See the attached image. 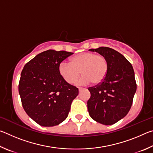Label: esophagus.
<instances>
[{
    "label": "esophagus",
    "instance_id": "esophagus-1",
    "mask_svg": "<svg viewBox=\"0 0 153 153\" xmlns=\"http://www.w3.org/2000/svg\"><path fill=\"white\" fill-rule=\"evenodd\" d=\"M78 90H79V92H81L82 91V90H84V88H78Z\"/></svg>",
    "mask_w": 153,
    "mask_h": 153
}]
</instances>
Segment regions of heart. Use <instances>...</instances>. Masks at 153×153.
<instances>
[{"mask_svg":"<svg viewBox=\"0 0 153 153\" xmlns=\"http://www.w3.org/2000/svg\"><path fill=\"white\" fill-rule=\"evenodd\" d=\"M108 71V63L104 55L91 52L79 53L71 59L70 63L62 61L59 72L64 80L73 84L82 73L77 84L86 85L92 82L95 85L104 81Z\"/></svg>","mask_w":153,"mask_h":153,"instance_id":"heart-1","label":"heart"}]
</instances>
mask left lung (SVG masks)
Masks as SVG:
<instances>
[{
  "label": "left lung",
  "instance_id": "1",
  "mask_svg": "<svg viewBox=\"0 0 153 153\" xmlns=\"http://www.w3.org/2000/svg\"><path fill=\"white\" fill-rule=\"evenodd\" d=\"M104 55L108 71L104 81L88 88L90 98L88 110L93 120L104 125H113L128 113L136 91L131 64L119 52L108 47L90 49Z\"/></svg>",
  "mask_w": 153,
  "mask_h": 153
}]
</instances>
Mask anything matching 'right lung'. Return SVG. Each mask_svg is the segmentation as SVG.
Masks as SVG:
<instances>
[{"label":"right lung","instance_id":"1","mask_svg":"<svg viewBox=\"0 0 153 153\" xmlns=\"http://www.w3.org/2000/svg\"><path fill=\"white\" fill-rule=\"evenodd\" d=\"M73 53L48 50L25 65L21 74L19 93L28 116L39 125L51 127L65 120L78 88L64 80L59 65Z\"/></svg>","mask_w":153,"mask_h":153}]
</instances>
